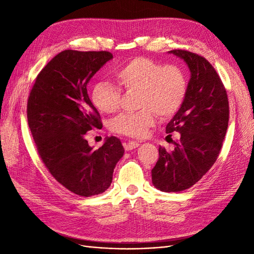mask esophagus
Masks as SVG:
<instances>
[{
  "mask_svg": "<svg viewBox=\"0 0 254 254\" xmlns=\"http://www.w3.org/2000/svg\"><path fill=\"white\" fill-rule=\"evenodd\" d=\"M139 142H135V141H129L128 143L124 144V147L126 150H131L133 148H136L137 146H139Z\"/></svg>",
  "mask_w": 254,
  "mask_h": 254,
  "instance_id": "obj_1",
  "label": "esophagus"
}]
</instances>
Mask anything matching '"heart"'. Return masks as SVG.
Returning <instances> with one entry per match:
<instances>
[{
	"label": "heart",
	"instance_id": "1",
	"mask_svg": "<svg viewBox=\"0 0 254 254\" xmlns=\"http://www.w3.org/2000/svg\"><path fill=\"white\" fill-rule=\"evenodd\" d=\"M115 76L127 91H139L137 112H124L111 122L114 132L143 137L153 125L156 113L170 118L180 109L187 95L186 73L176 64L163 65L146 57H135L122 64ZM122 91L109 80H101L92 89V102L98 110L113 113L119 109Z\"/></svg>",
	"mask_w": 254,
	"mask_h": 254
}]
</instances>
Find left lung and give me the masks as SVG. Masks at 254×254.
Masks as SVG:
<instances>
[{
    "mask_svg": "<svg viewBox=\"0 0 254 254\" xmlns=\"http://www.w3.org/2000/svg\"><path fill=\"white\" fill-rule=\"evenodd\" d=\"M170 53L186 61L190 78L184 102L165 129L179 132L180 140L171 152L160 146L151 170L153 186L166 193L190 189L206 174L219 156L229 123L227 91L212 64L189 51Z\"/></svg>",
    "mask_w": 254,
    "mask_h": 254,
    "instance_id": "1",
    "label": "left lung"
}]
</instances>
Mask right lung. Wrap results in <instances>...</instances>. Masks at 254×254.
Wrapping results in <instances>:
<instances>
[{
  "label": "right lung",
  "mask_w": 254,
  "mask_h": 254,
  "mask_svg": "<svg viewBox=\"0 0 254 254\" xmlns=\"http://www.w3.org/2000/svg\"><path fill=\"white\" fill-rule=\"evenodd\" d=\"M112 54L66 50L38 74L27 101V121L38 153L51 175L72 193L90 197L110 187L115 165L124 155L117 136L94 150L86 140L103 127L87 84Z\"/></svg>",
  "instance_id": "right-lung-1"
}]
</instances>
